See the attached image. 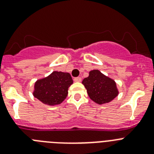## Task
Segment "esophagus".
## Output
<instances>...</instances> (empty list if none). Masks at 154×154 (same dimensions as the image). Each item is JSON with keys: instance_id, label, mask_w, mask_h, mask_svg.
Here are the masks:
<instances>
[{"instance_id": "esophagus-1", "label": "esophagus", "mask_w": 154, "mask_h": 154, "mask_svg": "<svg viewBox=\"0 0 154 154\" xmlns=\"http://www.w3.org/2000/svg\"><path fill=\"white\" fill-rule=\"evenodd\" d=\"M74 81L76 82H79L82 81L81 77H76V78L74 79Z\"/></svg>"}]
</instances>
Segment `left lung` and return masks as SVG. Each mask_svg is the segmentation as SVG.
Returning <instances> with one entry per match:
<instances>
[{"instance_id":"left-lung-1","label":"left lung","mask_w":154,"mask_h":154,"mask_svg":"<svg viewBox=\"0 0 154 154\" xmlns=\"http://www.w3.org/2000/svg\"><path fill=\"white\" fill-rule=\"evenodd\" d=\"M82 84L89 98L99 105L109 103L119 94L115 81L97 69L90 71L89 76L82 81Z\"/></svg>"}]
</instances>
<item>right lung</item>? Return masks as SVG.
<instances>
[{"instance_id":"1","label":"right lung","mask_w":154,"mask_h":154,"mask_svg":"<svg viewBox=\"0 0 154 154\" xmlns=\"http://www.w3.org/2000/svg\"><path fill=\"white\" fill-rule=\"evenodd\" d=\"M72 83L69 73L55 71L45 78L37 80L33 96L44 104L58 105L67 97L69 87Z\"/></svg>"}]
</instances>
